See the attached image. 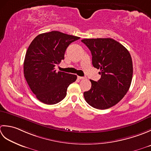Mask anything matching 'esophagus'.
Here are the masks:
<instances>
[{
	"label": "esophagus",
	"instance_id": "esophagus-1",
	"mask_svg": "<svg viewBox=\"0 0 151 151\" xmlns=\"http://www.w3.org/2000/svg\"><path fill=\"white\" fill-rule=\"evenodd\" d=\"M78 78L79 79H85V77H81V76H78Z\"/></svg>",
	"mask_w": 151,
	"mask_h": 151
}]
</instances>
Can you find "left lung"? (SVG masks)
I'll return each instance as SVG.
<instances>
[{"instance_id":"1","label":"left lung","mask_w":151,"mask_h":151,"mask_svg":"<svg viewBox=\"0 0 151 151\" xmlns=\"http://www.w3.org/2000/svg\"><path fill=\"white\" fill-rule=\"evenodd\" d=\"M92 54L94 68L100 69L101 78L90 80L91 88L83 93L86 101L98 109H106L116 105L130 87L133 64L131 55L119 42L112 38L83 39Z\"/></svg>"}]
</instances>
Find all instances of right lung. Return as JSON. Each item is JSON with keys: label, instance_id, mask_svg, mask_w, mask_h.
Returning <instances> with one entry per match:
<instances>
[{"label": "right lung", "instance_id": "right-lung-1", "mask_svg": "<svg viewBox=\"0 0 151 151\" xmlns=\"http://www.w3.org/2000/svg\"><path fill=\"white\" fill-rule=\"evenodd\" d=\"M78 36L58 31L42 33L30 43L24 57V76L32 93L42 103L53 105L66 96L77 76L57 72L55 66L64 58L66 48Z\"/></svg>", "mask_w": 151, "mask_h": 151}]
</instances>
